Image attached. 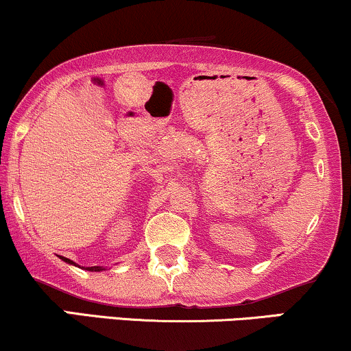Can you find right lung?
Here are the masks:
<instances>
[{
	"label": "right lung",
	"mask_w": 351,
	"mask_h": 351,
	"mask_svg": "<svg viewBox=\"0 0 351 351\" xmlns=\"http://www.w3.org/2000/svg\"><path fill=\"white\" fill-rule=\"evenodd\" d=\"M62 258H63V256H62ZM63 260H65L66 263H70V265H75L73 261L69 260V258H63ZM77 267H78V265H77ZM84 269H88V271H101V269H103V268H101V267H88V268H84Z\"/></svg>",
	"instance_id": "right-lung-1"
}]
</instances>
